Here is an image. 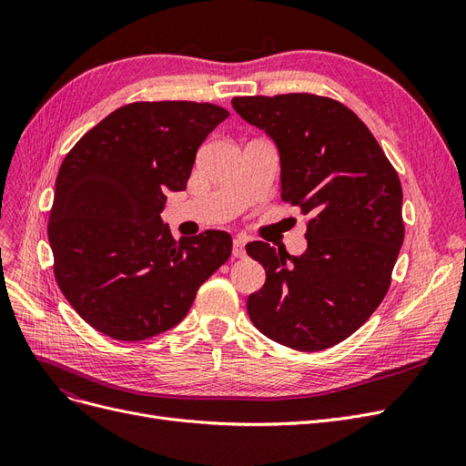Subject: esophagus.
I'll return each instance as SVG.
<instances>
[{"mask_svg":"<svg viewBox=\"0 0 466 466\" xmlns=\"http://www.w3.org/2000/svg\"><path fill=\"white\" fill-rule=\"evenodd\" d=\"M245 245H247V238H243V237L233 238V257L235 258H243L247 255Z\"/></svg>","mask_w":466,"mask_h":466,"instance_id":"obj_1","label":"esophagus"}]
</instances>
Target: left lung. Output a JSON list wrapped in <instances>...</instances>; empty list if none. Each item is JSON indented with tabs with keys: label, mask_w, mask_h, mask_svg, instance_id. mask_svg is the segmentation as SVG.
<instances>
[{
	"label": "left lung",
	"mask_w": 466,
	"mask_h": 466,
	"mask_svg": "<svg viewBox=\"0 0 466 466\" xmlns=\"http://www.w3.org/2000/svg\"><path fill=\"white\" fill-rule=\"evenodd\" d=\"M245 122L272 139L281 198L309 218L299 257L247 245L266 270L248 295L252 324L301 351L354 334L383 301L404 238L402 188L383 149L354 112L307 93L235 96Z\"/></svg>",
	"instance_id": "obj_1"
}]
</instances>
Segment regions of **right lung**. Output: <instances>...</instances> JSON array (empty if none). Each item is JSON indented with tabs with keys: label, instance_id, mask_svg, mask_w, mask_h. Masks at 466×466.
<instances>
[{
	"label": "right lung",
	"instance_id": "obj_1",
	"mask_svg": "<svg viewBox=\"0 0 466 466\" xmlns=\"http://www.w3.org/2000/svg\"><path fill=\"white\" fill-rule=\"evenodd\" d=\"M228 116L209 103H132L66 155L48 241L56 281L95 330L137 342L173 329L231 257L229 233L175 241L161 219L167 194L187 188L196 151Z\"/></svg>",
	"mask_w": 466,
	"mask_h": 466
}]
</instances>
